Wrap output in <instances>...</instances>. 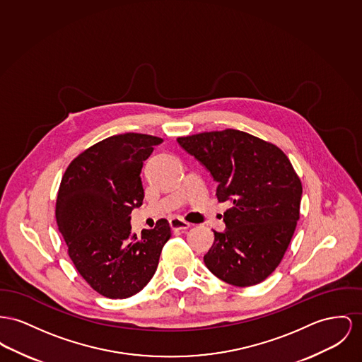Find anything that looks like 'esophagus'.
Here are the masks:
<instances>
[{"label":"esophagus","instance_id":"1","mask_svg":"<svg viewBox=\"0 0 362 362\" xmlns=\"http://www.w3.org/2000/svg\"><path fill=\"white\" fill-rule=\"evenodd\" d=\"M170 226H171V229H174V230H181V232H184V230H187L188 228H191V223L187 222V221H184L182 218L174 217L170 219Z\"/></svg>","mask_w":362,"mask_h":362}]
</instances>
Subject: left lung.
<instances>
[{
    "instance_id": "obj_1",
    "label": "left lung",
    "mask_w": 362,
    "mask_h": 362,
    "mask_svg": "<svg viewBox=\"0 0 362 362\" xmlns=\"http://www.w3.org/2000/svg\"><path fill=\"white\" fill-rule=\"evenodd\" d=\"M177 141L217 181L218 202L232 204L204 264L236 287L264 281L281 262L299 219L302 184L287 155L235 129Z\"/></svg>"
}]
</instances>
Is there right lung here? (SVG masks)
<instances>
[{
    "mask_svg": "<svg viewBox=\"0 0 362 362\" xmlns=\"http://www.w3.org/2000/svg\"><path fill=\"white\" fill-rule=\"evenodd\" d=\"M162 139L126 133L78 155L66 170L56 202V221L69 255L85 281L111 299L140 292L153 277L169 222L160 219L141 238L130 214L143 204L141 169Z\"/></svg>",
    "mask_w": 362,
    "mask_h": 362,
    "instance_id": "1",
    "label": "right lung"
}]
</instances>
